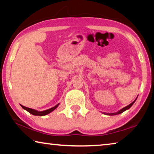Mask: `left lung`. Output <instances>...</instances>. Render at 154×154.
Returning a JSON list of instances; mask_svg holds the SVG:
<instances>
[{
	"instance_id": "left-lung-1",
	"label": "left lung",
	"mask_w": 154,
	"mask_h": 154,
	"mask_svg": "<svg viewBox=\"0 0 154 154\" xmlns=\"http://www.w3.org/2000/svg\"><path fill=\"white\" fill-rule=\"evenodd\" d=\"M136 100H137V99H135V100H134L133 101V102H132V103H130V105H128L126 106H125V107H124L123 109H122L121 110H119L118 112H117V113H106V114L109 115V116H116V115L120 114V113H123L124 111H125L126 110H127V109H130V107H131L132 105H133V104L134 103L135 101H136Z\"/></svg>"
}]
</instances>
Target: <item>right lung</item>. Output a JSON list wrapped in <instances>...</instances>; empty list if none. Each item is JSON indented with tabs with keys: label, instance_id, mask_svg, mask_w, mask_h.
<instances>
[{
	"label": "right lung",
	"instance_id": "obj_1",
	"mask_svg": "<svg viewBox=\"0 0 154 154\" xmlns=\"http://www.w3.org/2000/svg\"><path fill=\"white\" fill-rule=\"evenodd\" d=\"M59 105V104L58 105H56L55 106H54V107H52L51 109H47V110L45 111H36L35 109H30V108H28L26 106H24L21 105V106L22 107L25 109V110H26L27 111L29 112L30 113L34 115V116H46V115L49 114V113H51V111H53L54 109H56L57 107H58V106Z\"/></svg>",
	"mask_w": 154,
	"mask_h": 154
}]
</instances>
